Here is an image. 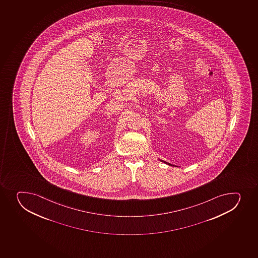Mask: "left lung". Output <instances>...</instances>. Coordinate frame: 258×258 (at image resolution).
I'll list each match as a JSON object with an SVG mask.
<instances>
[{
    "instance_id": "left-lung-1",
    "label": "left lung",
    "mask_w": 258,
    "mask_h": 258,
    "mask_svg": "<svg viewBox=\"0 0 258 258\" xmlns=\"http://www.w3.org/2000/svg\"><path fill=\"white\" fill-rule=\"evenodd\" d=\"M159 161H161V162H163V163L166 164V165H168V166H175V165H172V164L168 163V162H166V161H163V160H161V159H159Z\"/></svg>"
}]
</instances>
